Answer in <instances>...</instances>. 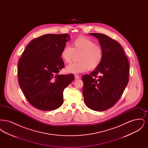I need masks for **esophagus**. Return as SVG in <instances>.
<instances>
[{"instance_id":"obj_1","label":"esophagus","mask_w":148,"mask_h":148,"mask_svg":"<svg viewBox=\"0 0 148 148\" xmlns=\"http://www.w3.org/2000/svg\"><path fill=\"white\" fill-rule=\"evenodd\" d=\"M74 77H75V79H76V80L80 79V77L78 75H75Z\"/></svg>"}]
</instances>
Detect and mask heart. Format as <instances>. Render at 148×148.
<instances>
[{
    "instance_id": "1",
    "label": "heart",
    "mask_w": 148,
    "mask_h": 148,
    "mask_svg": "<svg viewBox=\"0 0 148 148\" xmlns=\"http://www.w3.org/2000/svg\"><path fill=\"white\" fill-rule=\"evenodd\" d=\"M73 47L66 45L60 51V56L66 63H70L75 54H79V62L71 63L66 68L68 73L77 74L90 69H97L104 57L102 48L96 42L84 36H79L72 42Z\"/></svg>"
}]
</instances>
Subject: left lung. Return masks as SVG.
<instances>
[{
  "label": "left lung",
  "mask_w": 148,
  "mask_h": 148,
  "mask_svg": "<svg viewBox=\"0 0 148 148\" xmlns=\"http://www.w3.org/2000/svg\"><path fill=\"white\" fill-rule=\"evenodd\" d=\"M98 39L104 57L98 68L84 75L85 103L93 110L104 111L119 100L129 81V64L119 42L107 35L90 33Z\"/></svg>",
  "instance_id": "8db88e82"
}]
</instances>
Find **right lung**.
Masks as SVG:
<instances>
[{
	"mask_svg": "<svg viewBox=\"0 0 148 148\" xmlns=\"http://www.w3.org/2000/svg\"><path fill=\"white\" fill-rule=\"evenodd\" d=\"M69 39L68 34L38 37L29 43L19 60V84L29 103L38 109L59 108L64 89L74 79L73 74H59L64 68L60 51Z\"/></svg>",
	"mask_w": 148,
	"mask_h": 148,
	"instance_id": "add662e5",
	"label": "right lung"
}]
</instances>
